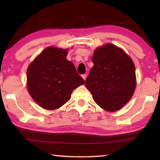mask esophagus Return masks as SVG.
<instances>
[{
    "mask_svg": "<svg viewBox=\"0 0 160 160\" xmlns=\"http://www.w3.org/2000/svg\"><path fill=\"white\" fill-rule=\"evenodd\" d=\"M82 78L84 79V80H86V78H87V75L86 74H83L82 75Z\"/></svg>",
    "mask_w": 160,
    "mask_h": 160,
    "instance_id": "34e87169",
    "label": "esophagus"
}]
</instances>
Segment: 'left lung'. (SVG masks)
I'll use <instances>...</instances> for the list:
<instances>
[{
  "instance_id": "left-lung-1",
  "label": "left lung",
  "mask_w": 160,
  "mask_h": 160,
  "mask_svg": "<svg viewBox=\"0 0 160 160\" xmlns=\"http://www.w3.org/2000/svg\"><path fill=\"white\" fill-rule=\"evenodd\" d=\"M92 61L94 66L85 80L86 88L103 109H120L132 97L136 85L132 59L120 48L107 44L94 51Z\"/></svg>"
}]
</instances>
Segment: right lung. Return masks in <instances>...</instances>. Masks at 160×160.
Returning a JSON list of instances; mask_svg holds the SVG:
<instances>
[{
	"label": "right lung",
	"mask_w": 160,
	"mask_h": 160,
	"mask_svg": "<svg viewBox=\"0 0 160 160\" xmlns=\"http://www.w3.org/2000/svg\"><path fill=\"white\" fill-rule=\"evenodd\" d=\"M67 54L66 49L48 47L28 67L29 93L44 109L62 107L70 99L72 92L85 83L73 63L66 59Z\"/></svg>",
	"instance_id": "obj_1"
}]
</instances>
